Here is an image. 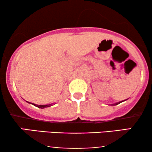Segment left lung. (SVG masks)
Returning a JSON list of instances; mask_svg holds the SVG:
<instances>
[{"label": "left lung", "instance_id": "left-lung-1", "mask_svg": "<svg viewBox=\"0 0 152 152\" xmlns=\"http://www.w3.org/2000/svg\"><path fill=\"white\" fill-rule=\"evenodd\" d=\"M126 100H127V99H126ZM126 100L121 101V102H116V103H115V104H109V105H111V106H116V105H118V104H120V103H121V102H125V101H126Z\"/></svg>", "mask_w": 152, "mask_h": 152}]
</instances>
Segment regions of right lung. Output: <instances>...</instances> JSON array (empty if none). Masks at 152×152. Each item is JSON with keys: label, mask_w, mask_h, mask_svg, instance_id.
<instances>
[{"label": "right lung", "mask_w": 152, "mask_h": 152, "mask_svg": "<svg viewBox=\"0 0 152 152\" xmlns=\"http://www.w3.org/2000/svg\"><path fill=\"white\" fill-rule=\"evenodd\" d=\"M29 103V104H33V105L36 106V107L38 108H40V109H45V108H47V107H50V106L54 105L55 104H46V105H38V104H33V103H30V102H28Z\"/></svg>", "instance_id": "1"}]
</instances>
